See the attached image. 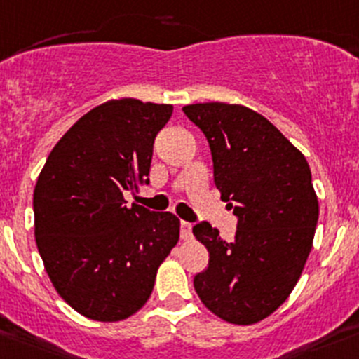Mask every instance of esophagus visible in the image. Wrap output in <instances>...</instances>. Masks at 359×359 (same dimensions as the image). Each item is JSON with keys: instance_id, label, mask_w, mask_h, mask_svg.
Instances as JSON below:
<instances>
[{"instance_id": "obj_1", "label": "esophagus", "mask_w": 359, "mask_h": 359, "mask_svg": "<svg viewBox=\"0 0 359 359\" xmlns=\"http://www.w3.org/2000/svg\"><path fill=\"white\" fill-rule=\"evenodd\" d=\"M192 238H194V234H192V224H190V222L183 220V222H182V240L189 241V240H192Z\"/></svg>"}]
</instances>
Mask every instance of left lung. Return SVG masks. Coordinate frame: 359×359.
Listing matches in <instances>:
<instances>
[{
    "mask_svg": "<svg viewBox=\"0 0 359 359\" xmlns=\"http://www.w3.org/2000/svg\"><path fill=\"white\" fill-rule=\"evenodd\" d=\"M183 112L206 135L215 185L238 217L233 241L208 222L194 236L210 264L194 287L210 312L248 326L278 309L302 276L312 250L319 201L303 153L271 121L238 104L208 102Z\"/></svg>",
    "mask_w": 359,
    "mask_h": 359,
    "instance_id": "left-lung-1",
    "label": "left lung"
}]
</instances>
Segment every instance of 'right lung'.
Instances as JSON below:
<instances>
[{"instance_id": "right-lung-1", "label": "right lung", "mask_w": 359, "mask_h": 359, "mask_svg": "<svg viewBox=\"0 0 359 359\" xmlns=\"http://www.w3.org/2000/svg\"><path fill=\"white\" fill-rule=\"evenodd\" d=\"M172 105L119 98L97 105L57 141L33 192L35 240L57 294L81 316L118 323L153 292L180 240L170 211L125 206L148 183L153 141Z\"/></svg>"}]
</instances>
